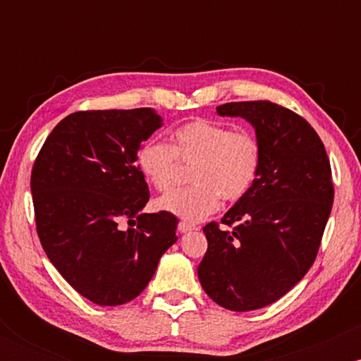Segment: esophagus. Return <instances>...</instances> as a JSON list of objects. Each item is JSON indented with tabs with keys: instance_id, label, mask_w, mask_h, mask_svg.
<instances>
[{
	"instance_id": "34e87169",
	"label": "esophagus",
	"mask_w": 361,
	"mask_h": 361,
	"mask_svg": "<svg viewBox=\"0 0 361 361\" xmlns=\"http://www.w3.org/2000/svg\"><path fill=\"white\" fill-rule=\"evenodd\" d=\"M195 229H197V226H193V224H190V222L181 221L180 224H178V231H180V234L190 233V231H195Z\"/></svg>"
}]
</instances>
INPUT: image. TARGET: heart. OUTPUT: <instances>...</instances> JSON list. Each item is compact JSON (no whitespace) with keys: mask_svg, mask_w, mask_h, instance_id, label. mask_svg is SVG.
<instances>
[{"mask_svg":"<svg viewBox=\"0 0 361 361\" xmlns=\"http://www.w3.org/2000/svg\"><path fill=\"white\" fill-rule=\"evenodd\" d=\"M193 164L190 181L156 202L157 209L188 222L217 212L221 198L238 202L255 185L261 168V142L247 128H231L197 118L173 132V146L149 139L140 144L137 166L157 192H168L178 180L180 163Z\"/></svg>","mask_w":361,"mask_h":361,"instance_id":"obj_1","label":"heart"}]
</instances>
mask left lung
Masks as SVG:
<instances>
[{"label": "left lung", "instance_id": "left-lung-1", "mask_svg": "<svg viewBox=\"0 0 361 361\" xmlns=\"http://www.w3.org/2000/svg\"><path fill=\"white\" fill-rule=\"evenodd\" d=\"M217 114L255 127L261 168L224 227H204L209 247L198 280L221 307L246 312L279 300L312 267L333 207V175L321 137L295 111L258 100L226 103Z\"/></svg>", "mask_w": 361, "mask_h": 361}]
</instances>
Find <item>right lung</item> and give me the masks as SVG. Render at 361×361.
<instances>
[{"instance_id": "right-lung-1", "label": "right lung", "mask_w": 361, "mask_h": 361, "mask_svg": "<svg viewBox=\"0 0 361 361\" xmlns=\"http://www.w3.org/2000/svg\"><path fill=\"white\" fill-rule=\"evenodd\" d=\"M161 122L151 109L74 111L54 127L32 168L45 255L98 305L135 299L178 239L175 215L140 214L149 188L137 151Z\"/></svg>"}]
</instances>
